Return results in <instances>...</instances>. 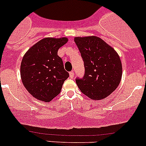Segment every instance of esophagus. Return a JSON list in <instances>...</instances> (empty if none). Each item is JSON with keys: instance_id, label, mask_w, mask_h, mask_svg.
Here are the masks:
<instances>
[{"instance_id": "obj_1", "label": "esophagus", "mask_w": 146, "mask_h": 146, "mask_svg": "<svg viewBox=\"0 0 146 146\" xmlns=\"http://www.w3.org/2000/svg\"><path fill=\"white\" fill-rule=\"evenodd\" d=\"M69 77H70V78H72V79L74 78V72H73V71L69 72Z\"/></svg>"}]
</instances>
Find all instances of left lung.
<instances>
[{"label":"left lung","mask_w":146,"mask_h":146,"mask_svg":"<svg viewBox=\"0 0 146 146\" xmlns=\"http://www.w3.org/2000/svg\"><path fill=\"white\" fill-rule=\"evenodd\" d=\"M84 62L85 74L76 83L91 99L106 98L116 89L122 76L121 59L115 50L97 36L75 37Z\"/></svg>","instance_id":"left-lung-1"}]
</instances>
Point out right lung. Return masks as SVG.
I'll return each instance as SVG.
<instances>
[{
  "label": "right lung",
  "instance_id": "add662e5",
  "mask_svg": "<svg viewBox=\"0 0 146 146\" xmlns=\"http://www.w3.org/2000/svg\"><path fill=\"white\" fill-rule=\"evenodd\" d=\"M68 39L44 38L27 51L21 62L20 75L27 91L33 97L50 102L60 92L69 74L64 69L58 50Z\"/></svg>",
  "mask_w": 146,
  "mask_h": 146
}]
</instances>
